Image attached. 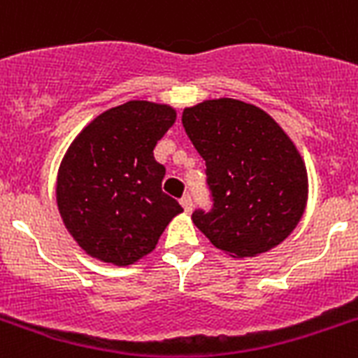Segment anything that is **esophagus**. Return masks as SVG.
<instances>
[{
    "mask_svg": "<svg viewBox=\"0 0 358 358\" xmlns=\"http://www.w3.org/2000/svg\"><path fill=\"white\" fill-rule=\"evenodd\" d=\"M181 205H182V208H185V210H192V205H194V201H192V196H190V194H185V196L181 197Z\"/></svg>",
    "mask_w": 358,
    "mask_h": 358,
    "instance_id": "34e87169",
    "label": "esophagus"
}]
</instances>
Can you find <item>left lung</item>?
Returning <instances> with one entry per match:
<instances>
[{"mask_svg": "<svg viewBox=\"0 0 358 358\" xmlns=\"http://www.w3.org/2000/svg\"><path fill=\"white\" fill-rule=\"evenodd\" d=\"M182 127L205 159L210 210L197 229L218 250L255 257L296 229L307 203V170L285 131L255 105L213 99L185 108Z\"/></svg>", "mask_w": 358, "mask_h": 358, "instance_id": "obj_1", "label": "left lung"}]
</instances>
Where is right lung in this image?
<instances>
[{
	"instance_id": "obj_1",
	"label": "right lung",
	"mask_w": 358,
	"mask_h": 358,
	"mask_svg": "<svg viewBox=\"0 0 358 358\" xmlns=\"http://www.w3.org/2000/svg\"><path fill=\"white\" fill-rule=\"evenodd\" d=\"M176 110L148 101L108 108L73 140L59 170L57 201L66 229L92 257L125 266L155 250L182 213L162 192L166 168L153 150Z\"/></svg>"
}]
</instances>
